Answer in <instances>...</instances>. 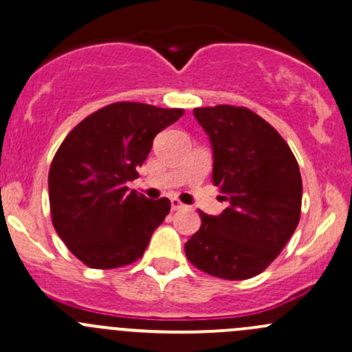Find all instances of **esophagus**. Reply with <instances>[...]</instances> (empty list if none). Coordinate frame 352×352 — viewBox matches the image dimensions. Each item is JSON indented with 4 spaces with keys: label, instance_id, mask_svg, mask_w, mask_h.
<instances>
[{
    "label": "esophagus",
    "instance_id": "esophagus-1",
    "mask_svg": "<svg viewBox=\"0 0 352 352\" xmlns=\"http://www.w3.org/2000/svg\"><path fill=\"white\" fill-rule=\"evenodd\" d=\"M170 204H172V210H180V209H184V207H186V206L182 204V202L179 201V199H175V197H173L172 201H170Z\"/></svg>",
    "mask_w": 352,
    "mask_h": 352
}]
</instances>
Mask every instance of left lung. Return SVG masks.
I'll use <instances>...</instances> for the list:
<instances>
[{
    "label": "left lung",
    "mask_w": 352,
    "mask_h": 352,
    "mask_svg": "<svg viewBox=\"0 0 352 352\" xmlns=\"http://www.w3.org/2000/svg\"><path fill=\"white\" fill-rule=\"evenodd\" d=\"M194 116L210 138L214 186L229 207L214 217L199 210L187 260L217 278H251L282 253L300 221L297 158L272 124L243 106L195 108Z\"/></svg>",
    "instance_id": "left-lung-1"
}]
</instances>
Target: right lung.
<instances>
[{"label":"right lung","mask_w":352,"mask_h":352,"mask_svg":"<svg viewBox=\"0 0 352 352\" xmlns=\"http://www.w3.org/2000/svg\"><path fill=\"white\" fill-rule=\"evenodd\" d=\"M184 109L120 101L84 118L58 146L49 170L55 231L89 268L111 270L143 256L170 212L166 197L129 192L153 138Z\"/></svg>","instance_id":"obj_1"}]
</instances>
